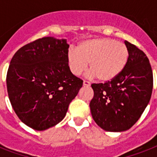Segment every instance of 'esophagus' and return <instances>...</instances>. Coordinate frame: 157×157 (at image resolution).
<instances>
[{"label": "esophagus", "mask_w": 157, "mask_h": 157, "mask_svg": "<svg viewBox=\"0 0 157 157\" xmlns=\"http://www.w3.org/2000/svg\"><path fill=\"white\" fill-rule=\"evenodd\" d=\"M83 86H90V83L89 81H83Z\"/></svg>", "instance_id": "1"}]
</instances>
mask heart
Returning a JSON list of instances; mask_svg holds the SVG:
<instances>
[{"label":"heart","mask_w":157,"mask_h":157,"mask_svg":"<svg viewBox=\"0 0 157 157\" xmlns=\"http://www.w3.org/2000/svg\"><path fill=\"white\" fill-rule=\"evenodd\" d=\"M76 50H70L67 61L75 76L81 75L88 67L91 76L107 82L115 79L124 71L129 60V50L124 43L112 38H94L84 40Z\"/></svg>","instance_id":"obj_1"}]
</instances>
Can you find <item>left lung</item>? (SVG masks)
I'll return each instance as SVG.
<instances>
[{"instance_id": "1", "label": "left lung", "mask_w": 157, "mask_h": 157, "mask_svg": "<svg viewBox=\"0 0 157 157\" xmlns=\"http://www.w3.org/2000/svg\"><path fill=\"white\" fill-rule=\"evenodd\" d=\"M124 44L129 50V60L124 71L111 81L91 85V115L106 131L130 129L144 112L152 92L153 75L147 57L127 40Z\"/></svg>"}]
</instances>
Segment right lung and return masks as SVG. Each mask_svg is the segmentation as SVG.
<instances>
[{"label":"right lung","mask_w":157,"mask_h":157,"mask_svg":"<svg viewBox=\"0 0 157 157\" xmlns=\"http://www.w3.org/2000/svg\"><path fill=\"white\" fill-rule=\"evenodd\" d=\"M66 39L46 36L20 48L9 67L10 101L23 123L42 131L63 119L83 81L71 73Z\"/></svg>","instance_id":"1"}]
</instances>
